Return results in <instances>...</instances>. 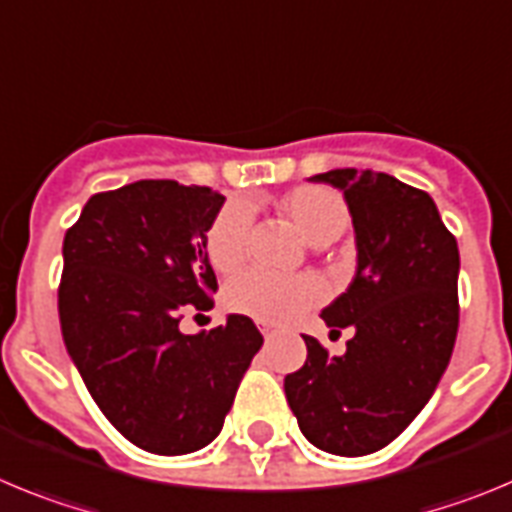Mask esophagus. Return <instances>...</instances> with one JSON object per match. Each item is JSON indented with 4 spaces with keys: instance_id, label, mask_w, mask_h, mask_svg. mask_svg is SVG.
<instances>
[{
    "instance_id": "1",
    "label": "esophagus",
    "mask_w": 512,
    "mask_h": 512,
    "mask_svg": "<svg viewBox=\"0 0 512 512\" xmlns=\"http://www.w3.org/2000/svg\"><path fill=\"white\" fill-rule=\"evenodd\" d=\"M260 331L265 336H270V334H273V324H260Z\"/></svg>"
}]
</instances>
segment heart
<instances>
[{
  "label": "heart",
  "instance_id": "b5f03b06",
  "mask_svg": "<svg viewBox=\"0 0 512 512\" xmlns=\"http://www.w3.org/2000/svg\"><path fill=\"white\" fill-rule=\"evenodd\" d=\"M280 214L298 229L308 245L326 247L342 237L349 224V209L336 191L324 186H298L278 204ZM250 234V206L232 201L214 216L206 229V257L216 273H232L242 265ZM321 283L313 278H275L247 270L224 288V306L260 324H285L321 301Z\"/></svg>",
  "mask_w": 512,
  "mask_h": 512
}]
</instances>
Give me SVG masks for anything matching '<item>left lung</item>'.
<instances>
[{
    "instance_id": "obj_1",
    "label": "left lung",
    "mask_w": 512,
    "mask_h": 512,
    "mask_svg": "<svg viewBox=\"0 0 512 512\" xmlns=\"http://www.w3.org/2000/svg\"><path fill=\"white\" fill-rule=\"evenodd\" d=\"M311 181L339 188L352 216L357 273L321 319L354 336L342 357L303 336L306 365L285 377V398L316 449L365 457L403 434L449 365L459 247L434 199L388 173L339 168Z\"/></svg>"
}]
</instances>
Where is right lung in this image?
I'll return each mask as SVG.
<instances>
[{
    "instance_id": "obj_1",
    "label": "right lung",
    "mask_w": 512,
    "mask_h": 512,
    "mask_svg": "<svg viewBox=\"0 0 512 512\" xmlns=\"http://www.w3.org/2000/svg\"><path fill=\"white\" fill-rule=\"evenodd\" d=\"M222 206L206 186L137 181L91 196L63 239L58 313L73 365L119 434L163 457L219 436L262 347L239 313L178 329L186 311L214 308L204 239Z\"/></svg>"
}]
</instances>
